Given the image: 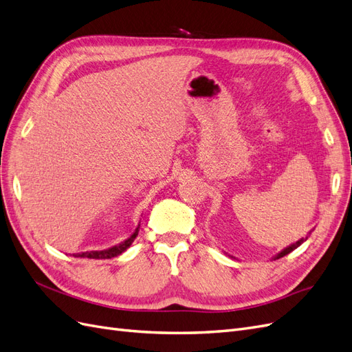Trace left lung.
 Returning <instances> with one entry per match:
<instances>
[{
	"label": "left lung",
	"instance_id": "left-lung-1",
	"mask_svg": "<svg viewBox=\"0 0 352 352\" xmlns=\"http://www.w3.org/2000/svg\"><path fill=\"white\" fill-rule=\"evenodd\" d=\"M310 233H311V232H308V235H310ZM308 235H307L305 238H301L300 241H296L295 243H291V245H289V247H286V248H283V250H282V251H280L279 254H276V255H274V257H273V260H278V258H282V257H285V255H286V254H289V252H292L294 250H296L298 247H300V245H301L302 242H305V241H307Z\"/></svg>",
	"mask_w": 352,
	"mask_h": 352
}]
</instances>
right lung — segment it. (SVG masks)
Here are the masks:
<instances>
[{"label":"right lung","mask_w":352,"mask_h":352,"mask_svg":"<svg viewBox=\"0 0 352 352\" xmlns=\"http://www.w3.org/2000/svg\"><path fill=\"white\" fill-rule=\"evenodd\" d=\"M141 223V221H140ZM140 226L138 225L135 232L132 233V235L124 239L123 242L114 245V247L111 248H107V250H101V251H87V252H79V254H73L74 257H80V258H95V260H102V258H113V257H117V255H120L122 252H124L127 248L131 247L132 242L136 239L138 236V232H140Z\"/></svg>","instance_id":"1"}]
</instances>
